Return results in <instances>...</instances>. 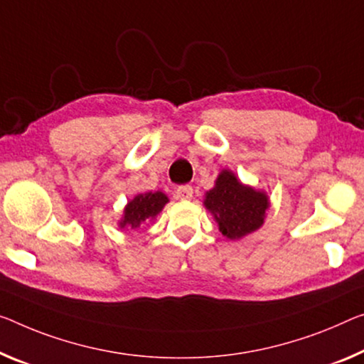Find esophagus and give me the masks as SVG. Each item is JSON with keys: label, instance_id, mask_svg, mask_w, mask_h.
Instances as JSON below:
<instances>
[{"label": "esophagus", "instance_id": "obj_1", "mask_svg": "<svg viewBox=\"0 0 364 364\" xmlns=\"http://www.w3.org/2000/svg\"><path fill=\"white\" fill-rule=\"evenodd\" d=\"M176 195H177V198H181V200H190L193 197V188L190 186H182L176 190Z\"/></svg>", "mask_w": 364, "mask_h": 364}]
</instances>
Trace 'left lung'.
Masks as SVG:
<instances>
[{"label": "left lung", "mask_w": 364, "mask_h": 364, "mask_svg": "<svg viewBox=\"0 0 364 364\" xmlns=\"http://www.w3.org/2000/svg\"><path fill=\"white\" fill-rule=\"evenodd\" d=\"M203 203L215 216L223 236L232 240L247 236L264 225L265 211L270 206L265 192L240 183L228 169L218 176Z\"/></svg>", "instance_id": "8db88e82"}]
</instances>
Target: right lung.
I'll return each instance as SVG.
<instances>
[{
	"mask_svg": "<svg viewBox=\"0 0 364 364\" xmlns=\"http://www.w3.org/2000/svg\"><path fill=\"white\" fill-rule=\"evenodd\" d=\"M167 201H169V198L163 192L138 193L135 198L127 203L120 228L138 229L143 223L154 220L156 215H159V211L164 208Z\"/></svg>",
	"mask_w": 364,
	"mask_h": 364,
	"instance_id": "obj_1",
	"label": "right lung"
}]
</instances>
